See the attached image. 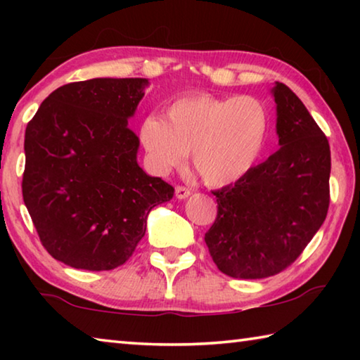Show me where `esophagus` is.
<instances>
[{
  "mask_svg": "<svg viewBox=\"0 0 360 360\" xmlns=\"http://www.w3.org/2000/svg\"><path fill=\"white\" fill-rule=\"evenodd\" d=\"M174 193H176V198H178V200H186L188 195H191V188L184 187V186H178V187H176Z\"/></svg>",
  "mask_w": 360,
  "mask_h": 360,
  "instance_id": "esophagus-1",
  "label": "esophagus"
}]
</instances>
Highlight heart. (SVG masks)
I'll return each instance as SVG.
<instances>
[{
    "instance_id": "obj_1",
    "label": "heart",
    "mask_w": 360,
    "mask_h": 360,
    "mask_svg": "<svg viewBox=\"0 0 360 360\" xmlns=\"http://www.w3.org/2000/svg\"><path fill=\"white\" fill-rule=\"evenodd\" d=\"M270 131L266 106L254 96H181L167 108L165 119L148 115L138 136L148 165L158 174L192 163L210 186L238 181L252 169Z\"/></svg>"
}]
</instances>
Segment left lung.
Returning a JSON list of instances; mask_svg holds the SVG:
<instances>
[{"mask_svg": "<svg viewBox=\"0 0 360 360\" xmlns=\"http://www.w3.org/2000/svg\"><path fill=\"white\" fill-rule=\"evenodd\" d=\"M276 103L279 149L235 184L212 192L217 217L205 241L219 270L262 279L288 268L326 221L330 148L302 100L281 82Z\"/></svg>", "mask_w": 360, "mask_h": 360, "instance_id": "left-lung-1", "label": "left lung"}]
</instances>
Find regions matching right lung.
Instances as JSON below:
<instances>
[{
    "label": "right lung",
    "mask_w": 360,
    "mask_h": 360,
    "mask_svg": "<svg viewBox=\"0 0 360 360\" xmlns=\"http://www.w3.org/2000/svg\"><path fill=\"white\" fill-rule=\"evenodd\" d=\"M143 77H96L62 85L25 130L23 202L53 259L81 270H112L130 259L148 216L174 188L138 165L129 129Z\"/></svg>",
    "instance_id": "1"
}]
</instances>
